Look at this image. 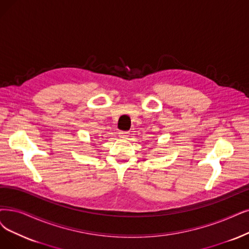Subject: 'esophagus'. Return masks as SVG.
I'll use <instances>...</instances> for the list:
<instances>
[{"label":"esophagus","instance_id":"obj_1","mask_svg":"<svg viewBox=\"0 0 249 249\" xmlns=\"http://www.w3.org/2000/svg\"><path fill=\"white\" fill-rule=\"evenodd\" d=\"M128 135H130V134H128V132H124V131H121L118 133V136L121 137L122 139H127Z\"/></svg>","mask_w":249,"mask_h":249}]
</instances>
